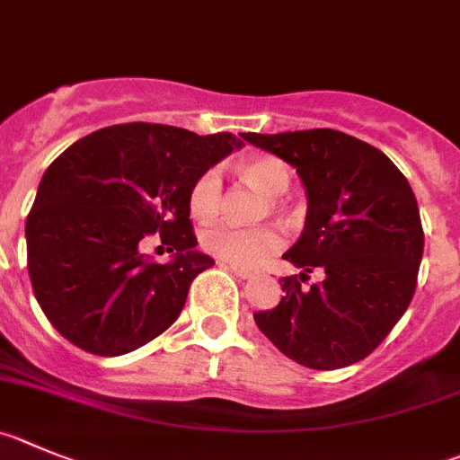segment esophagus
<instances>
[{
  "instance_id": "esophagus-1",
  "label": "esophagus",
  "mask_w": 460,
  "mask_h": 460,
  "mask_svg": "<svg viewBox=\"0 0 460 460\" xmlns=\"http://www.w3.org/2000/svg\"><path fill=\"white\" fill-rule=\"evenodd\" d=\"M222 265H225V263H222ZM226 268H229L231 272H234L238 279H252V277H254V272H252V270L238 268V265H226Z\"/></svg>"
}]
</instances>
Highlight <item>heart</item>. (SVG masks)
<instances>
[{
    "label": "heart",
    "mask_w": 460,
    "mask_h": 460,
    "mask_svg": "<svg viewBox=\"0 0 460 460\" xmlns=\"http://www.w3.org/2000/svg\"><path fill=\"white\" fill-rule=\"evenodd\" d=\"M240 174L268 197H279L288 190L290 174L281 161L272 156L247 158L238 165ZM222 183L216 170L201 172L188 192V208L197 220H210L220 210ZM199 243L208 254L217 256L238 268H256L277 254L283 238L272 226H235L231 222L208 225L199 235Z\"/></svg>",
    "instance_id": "obj_1"
}]
</instances>
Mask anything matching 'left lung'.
Listing matches in <instances>:
<instances>
[{"label": "left lung", "mask_w": 460, "mask_h": 460, "mask_svg": "<svg viewBox=\"0 0 460 460\" xmlns=\"http://www.w3.org/2000/svg\"><path fill=\"white\" fill-rule=\"evenodd\" d=\"M254 147L297 170L308 197L306 225L283 259L286 295L256 327L281 354L313 370H338L370 356L404 315L418 286L424 231L402 172L372 145L333 128L243 133ZM325 274L302 289L307 272Z\"/></svg>", "instance_id": "obj_1"}]
</instances>
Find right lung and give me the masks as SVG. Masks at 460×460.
<instances>
[{"instance_id": "add662e5", "label": "right lung", "mask_w": 460, "mask_h": 460, "mask_svg": "<svg viewBox=\"0 0 460 460\" xmlns=\"http://www.w3.org/2000/svg\"><path fill=\"white\" fill-rule=\"evenodd\" d=\"M240 145L231 133L131 122L90 133L56 158L27 216L29 277L51 327L94 356L161 336L192 279L216 265L195 250L188 192ZM154 234L175 252L170 264L142 254Z\"/></svg>"}]
</instances>
